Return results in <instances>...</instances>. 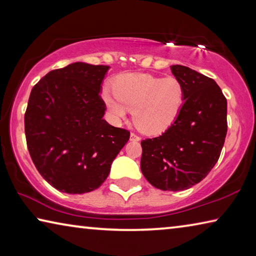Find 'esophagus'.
I'll list each match as a JSON object with an SVG mask.
<instances>
[{"label":"esophagus","instance_id":"34e87169","mask_svg":"<svg viewBox=\"0 0 256 256\" xmlns=\"http://www.w3.org/2000/svg\"><path fill=\"white\" fill-rule=\"evenodd\" d=\"M140 136H138V134H136V133H131V136H130V140L131 141H140Z\"/></svg>","mask_w":256,"mask_h":256}]
</instances>
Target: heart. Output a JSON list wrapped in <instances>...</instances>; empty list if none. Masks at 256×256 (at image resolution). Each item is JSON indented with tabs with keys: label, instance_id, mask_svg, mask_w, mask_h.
Instances as JSON below:
<instances>
[{
	"label": "heart",
	"instance_id": "heart-1",
	"mask_svg": "<svg viewBox=\"0 0 256 256\" xmlns=\"http://www.w3.org/2000/svg\"><path fill=\"white\" fill-rule=\"evenodd\" d=\"M112 94L105 89L102 98L115 122L132 110L136 126L146 133H160L174 124L185 102V88L174 76L162 78L128 73L116 78Z\"/></svg>",
	"mask_w": 256,
	"mask_h": 256
}]
</instances>
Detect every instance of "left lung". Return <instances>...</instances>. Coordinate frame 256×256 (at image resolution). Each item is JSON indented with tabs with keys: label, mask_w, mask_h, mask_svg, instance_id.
<instances>
[{
	"label": "left lung",
	"mask_w": 256,
	"mask_h": 256,
	"mask_svg": "<svg viewBox=\"0 0 256 256\" xmlns=\"http://www.w3.org/2000/svg\"><path fill=\"white\" fill-rule=\"evenodd\" d=\"M185 88V102L162 136L141 141V172L162 190L192 188L218 162L227 134V99L211 78L188 66H172Z\"/></svg>",
	"instance_id": "obj_1"
}]
</instances>
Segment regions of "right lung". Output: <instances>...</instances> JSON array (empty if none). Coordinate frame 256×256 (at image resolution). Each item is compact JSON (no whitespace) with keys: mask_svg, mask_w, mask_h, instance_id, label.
Masks as SVG:
<instances>
[{"mask_svg":"<svg viewBox=\"0 0 256 256\" xmlns=\"http://www.w3.org/2000/svg\"><path fill=\"white\" fill-rule=\"evenodd\" d=\"M108 68L72 63L47 73L30 92L24 114L30 157L60 192L98 188L130 138L128 130L102 120L106 107L99 92Z\"/></svg>","mask_w":256,"mask_h":256,"instance_id":"1","label":"right lung"}]
</instances>
